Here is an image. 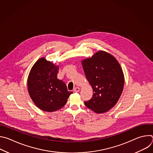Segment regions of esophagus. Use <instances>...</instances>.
I'll return each mask as SVG.
<instances>
[{
    "label": "esophagus",
    "instance_id": "1",
    "mask_svg": "<svg viewBox=\"0 0 153 153\" xmlns=\"http://www.w3.org/2000/svg\"><path fill=\"white\" fill-rule=\"evenodd\" d=\"M80 88L79 87H76V88H74V92H76V93H77V92H79V91H80Z\"/></svg>",
    "mask_w": 153,
    "mask_h": 153
}]
</instances>
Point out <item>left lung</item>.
I'll list each match as a JSON object with an SVG mask.
<instances>
[{"instance_id":"1","label":"left lung","mask_w":153,"mask_h":153,"mask_svg":"<svg viewBox=\"0 0 153 153\" xmlns=\"http://www.w3.org/2000/svg\"><path fill=\"white\" fill-rule=\"evenodd\" d=\"M85 76L92 86V98L85 105L96 113L109 111L117 103L123 89L124 76L120 64L103 51L82 61Z\"/></svg>"}]
</instances>
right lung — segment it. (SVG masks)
<instances>
[{
  "mask_svg": "<svg viewBox=\"0 0 153 153\" xmlns=\"http://www.w3.org/2000/svg\"><path fill=\"white\" fill-rule=\"evenodd\" d=\"M59 66L45 58L39 59L33 66L28 77L29 94L40 110L53 112L66 104L73 93L66 84L57 77Z\"/></svg>",
  "mask_w": 153,
  "mask_h": 153,
  "instance_id": "right-lung-1",
  "label": "right lung"
}]
</instances>
